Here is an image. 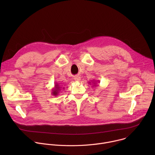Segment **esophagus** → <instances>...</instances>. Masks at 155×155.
Segmentation results:
<instances>
[{
	"label": "esophagus",
	"mask_w": 155,
	"mask_h": 155,
	"mask_svg": "<svg viewBox=\"0 0 155 155\" xmlns=\"http://www.w3.org/2000/svg\"><path fill=\"white\" fill-rule=\"evenodd\" d=\"M74 80H75V81H77V82H79V81H80L81 78H80V77H78V76H76V77H74Z\"/></svg>",
	"instance_id": "obj_1"
}]
</instances>
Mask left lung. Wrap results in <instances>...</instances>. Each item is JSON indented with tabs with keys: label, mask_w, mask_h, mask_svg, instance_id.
Masks as SVG:
<instances>
[{
	"label": "left lung",
	"mask_w": 155,
	"mask_h": 155,
	"mask_svg": "<svg viewBox=\"0 0 155 155\" xmlns=\"http://www.w3.org/2000/svg\"><path fill=\"white\" fill-rule=\"evenodd\" d=\"M91 83V82H90V84ZM93 86H96V81H93Z\"/></svg>",
	"instance_id": "left-lung-1"
}]
</instances>
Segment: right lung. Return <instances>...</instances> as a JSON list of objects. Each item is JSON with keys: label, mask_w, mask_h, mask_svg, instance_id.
I'll use <instances>...</instances> for the list:
<instances>
[{"label": "right lung", "mask_w": 155, "mask_h": 155, "mask_svg": "<svg viewBox=\"0 0 155 155\" xmlns=\"http://www.w3.org/2000/svg\"><path fill=\"white\" fill-rule=\"evenodd\" d=\"M64 85H60L58 83H55L54 84V87L52 89V92L51 94L52 95L56 96L58 95V94L59 93V92L62 90L64 89V87H63Z\"/></svg>", "instance_id": "right-lung-1"}]
</instances>
